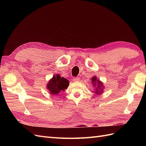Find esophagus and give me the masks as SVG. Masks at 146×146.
<instances>
[{
	"mask_svg": "<svg viewBox=\"0 0 146 146\" xmlns=\"http://www.w3.org/2000/svg\"><path fill=\"white\" fill-rule=\"evenodd\" d=\"M73 81L74 82H78V81H79V78L78 77H74L73 78Z\"/></svg>",
	"mask_w": 146,
	"mask_h": 146,
	"instance_id": "34e87169",
	"label": "esophagus"
}]
</instances>
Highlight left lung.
<instances>
[{"mask_svg":"<svg viewBox=\"0 0 146 146\" xmlns=\"http://www.w3.org/2000/svg\"><path fill=\"white\" fill-rule=\"evenodd\" d=\"M91 83L92 85L94 92L96 95H100L104 92V90L105 86L102 82H101L96 76H93L91 77Z\"/></svg>","mask_w":146,"mask_h":146,"instance_id":"1","label":"left lung"}]
</instances>
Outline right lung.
<instances>
[{
	"instance_id": "right-lung-1",
	"label": "right lung",
	"mask_w": 146,
	"mask_h": 146,
	"mask_svg": "<svg viewBox=\"0 0 146 146\" xmlns=\"http://www.w3.org/2000/svg\"><path fill=\"white\" fill-rule=\"evenodd\" d=\"M69 85V82L64 77H61L59 74L54 75L50 79L46 87L47 90L52 95H58L61 92L67 89Z\"/></svg>"
}]
</instances>
